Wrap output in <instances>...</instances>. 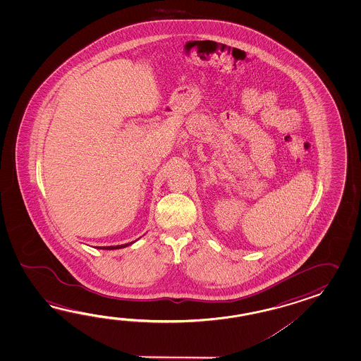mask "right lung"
<instances>
[{
    "label": "right lung",
    "mask_w": 361,
    "mask_h": 361,
    "mask_svg": "<svg viewBox=\"0 0 361 361\" xmlns=\"http://www.w3.org/2000/svg\"><path fill=\"white\" fill-rule=\"evenodd\" d=\"M135 241H131L129 244H123V245H114V246H98V249H103V250H115V249H123V247H126V246L131 245V244H134Z\"/></svg>",
    "instance_id": "1"
}]
</instances>
